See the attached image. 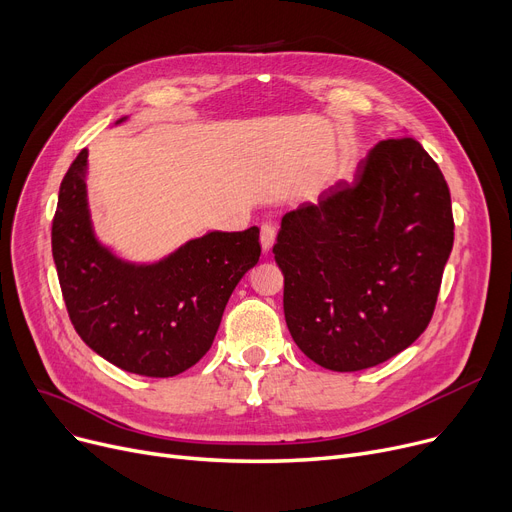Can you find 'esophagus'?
I'll list each match as a JSON object with an SVG mask.
<instances>
[{
    "label": "esophagus",
    "mask_w": 512,
    "mask_h": 512,
    "mask_svg": "<svg viewBox=\"0 0 512 512\" xmlns=\"http://www.w3.org/2000/svg\"><path fill=\"white\" fill-rule=\"evenodd\" d=\"M259 240H261V249H263V253L270 251V249L274 247V242H276V226L265 222V224L261 226Z\"/></svg>",
    "instance_id": "esophagus-1"
}]
</instances>
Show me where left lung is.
I'll return each instance as SVG.
<instances>
[{"instance_id":"left-lung-1","label":"left lung","mask_w":512,"mask_h":512,"mask_svg":"<svg viewBox=\"0 0 512 512\" xmlns=\"http://www.w3.org/2000/svg\"><path fill=\"white\" fill-rule=\"evenodd\" d=\"M452 240L436 161L411 137L378 143L353 182L282 218L274 257L292 340L332 371L405 351L432 321Z\"/></svg>"}]
</instances>
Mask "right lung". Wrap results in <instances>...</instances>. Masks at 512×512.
<instances>
[{
    "mask_svg": "<svg viewBox=\"0 0 512 512\" xmlns=\"http://www.w3.org/2000/svg\"><path fill=\"white\" fill-rule=\"evenodd\" d=\"M87 155L80 151L68 168L51 224L70 321L105 361L147 378H172L209 351L232 290L259 261V228L209 232L155 265L124 263L93 234Z\"/></svg>",
    "mask_w": 512,
    "mask_h": 512,
    "instance_id": "right-lung-1",
    "label": "right lung"
}]
</instances>
